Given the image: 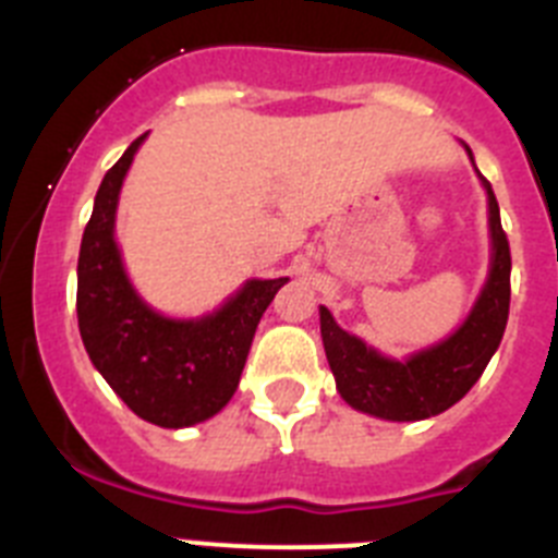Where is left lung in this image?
<instances>
[{
	"label": "left lung",
	"mask_w": 558,
	"mask_h": 558,
	"mask_svg": "<svg viewBox=\"0 0 558 558\" xmlns=\"http://www.w3.org/2000/svg\"><path fill=\"white\" fill-rule=\"evenodd\" d=\"M466 153L472 159L470 147ZM483 186L489 195V279L483 284L466 322L450 338L408 360H391L374 352L347 329H340L332 313L322 307L324 352L340 397L354 411L391 418V422H418L436 416L466 397V391L481 379L483 368L489 366L509 322L511 251L500 226V206L492 184L483 179Z\"/></svg>",
	"instance_id": "8db88e82"
}]
</instances>
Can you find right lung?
<instances>
[{
  "label": "right lung",
  "instance_id": "right-lung-1",
  "mask_svg": "<svg viewBox=\"0 0 558 558\" xmlns=\"http://www.w3.org/2000/svg\"><path fill=\"white\" fill-rule=\"evenodd\" d=\"M145 136L106 172L77 256V327L113 393L150 425H198L240 386L256 324L288 279H251L218 313L175 322L142 302L113 240L122 179Z\"/></svg>",
  "mask_w": 558,
  "mask_h": 558
}]
</instances>
